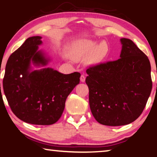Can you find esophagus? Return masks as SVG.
I'll return each instance as SVG.
<instances>
[{
  "label": "esophagus",
  "mask_w": 157,
  "mask_h": 157,
  "mask_svg": "<svg viewBox=\"0 0 157 157\" xmlns=\"http://www.w3.org/2000/svg\"><path fill=\"white\" fill-rule=\"evenodd\" d=\"M85 79H86V78H85V75L82 74V75L80 77V81L82 82H85Z\"/></svg>",
  "instance_id": "34e87169"
}]
</instances>
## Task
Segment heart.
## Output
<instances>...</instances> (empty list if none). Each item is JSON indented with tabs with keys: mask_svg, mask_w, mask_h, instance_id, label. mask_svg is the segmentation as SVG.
<instances>
[{
	"mask_svg": "<svg viewBox=\"0 0 157 157\" xmlns=\"http://www.w3.org/2000/svg\"><path fill=\"white\" fill-rule=\"evenodd\" d=\"M108 52V46L105 42H100L97 46L93 41H80L73 46V55L77 58L83 57L92 52L91 63H95L100 62Z\"/></svg>",
	"mask_w": 157,
	"mask_h": 157,
	"instance_id": "1",
	"label": "heart"
}]
</instances>
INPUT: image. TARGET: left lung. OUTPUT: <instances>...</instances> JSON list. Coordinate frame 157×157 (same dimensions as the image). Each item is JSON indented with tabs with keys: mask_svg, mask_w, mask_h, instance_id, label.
Listing matches in <instances>:
<instances>
[{
	"mask_svg": "<svg viewBox=\"0 0 157 157\" xmlns=\"http://www.w3.org/2000/svg\"><path fill=\"white\" fill-rule=\"evenodd\" d=\"M121 41L120 59L89 66L86 71L91 113L98 123L107 126L136 121L152 88L148 57L130 39Z\"/></svg>",
	"mask_w": 157,
	"mask_h": 157,
	"instance_id": "obj_1",
	"label": "left lung"
}]
</instances>
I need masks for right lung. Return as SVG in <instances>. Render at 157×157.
<instances>
[{"mask_svg": "<svg viewBox=\"0 0 157 157\" xmlns=\"http://www.w3.org/2000/svg\"><path fill=\"white\" fill-rule=\"evenodd\" d=\"M41 37L32 36L10 55L2 86L14 115L25 123L49 125L59 120L66 100L77 84L80 73L62 74L50 68L30 71V63L45 66L48 59L38 51Z\"/></svg>", "mask_w": 157, "mask_h": 157, "instance_id": "obj_1", "label": "right lung"}]
</instances>
